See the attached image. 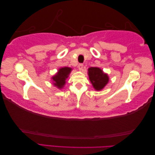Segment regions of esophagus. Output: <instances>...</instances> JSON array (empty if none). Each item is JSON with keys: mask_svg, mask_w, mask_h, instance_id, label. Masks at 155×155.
<instances>
[{"mask_svg": "<svg viewBox=\"0 0 155 155\" xmlns=\"http://www.w3.org/2000/svg\"><path fill=\"white\" fill-rule=\"evenodd\" d=\"M84 68V64H80L78 65V68L80 69H82Z\"/></svg>", "mask_w": 155, "mask_h": 155, "instance_id": "esophagus-1", "label": "esophagus"}]
</instances>
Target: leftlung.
Returning a JSON list of instances; mask_svg holds the SVG:
<instances>
[{"mask_svg":"<svg viewBox=\"0 0 155 155\" xmlns=\"http://www.w3.org/2000/svg\"><path fill=\"white\" fill-rule=\"evenodd\" d=\"M88 75L90 80L96 90H102L108 83L109 80L107 74H104L98 68H90L88 69Z\"/></svg>","mask_w":155,"mask_h":155,"instance_id":"1","label":"left lung"}]
</instances>
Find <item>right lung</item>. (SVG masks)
I'll use <instances>...</instances> for the list:
<instances>
[{"mask_svg": "<svg viewBox=\"0 0 155 155\" xmlns=\"http://www.w3.org/2000/svg\"><path fill=\"white\" fill-rule=\"evenodd\" d=\"M71 71V69L69 68H63L59 69L58 73L52 78L54 81V85L59 88H61L65 84V80L68 78V75Z\"/></svg>", "mask_w": 155, "mask_h": 155, "instance_id": "right-lung-1", "label": "right lung"}]
</instances>
